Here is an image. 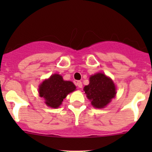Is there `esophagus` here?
I'll use <instances>...</instances> for the list:
<instances>
[{"mask_svg":"<svg viewBox=\"0 0 152 152\" xmlns=\"http://www.w3.org/2000/svg\"><path fill=\"white\" fill-rule=\"evenodd\" d=\"M76 85L78 86V87H82V82H80V81H77V82H76Z\"/></svg>","mask_w":152,"mask_h":152,"instance_id":"34e87169","label":"esophagus"}]
</instances>
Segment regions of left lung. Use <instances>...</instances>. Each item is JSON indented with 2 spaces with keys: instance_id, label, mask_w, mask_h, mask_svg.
Listing matches in <instances>:
<instances>
[{
  "instance_id": "obj_1",
  "label": "left lung",
  "mask_w": 152,
  "mask_h": 152,
  "mask_svg": "<svg viewBox=\"0 0 152 152\" xmlns=\"http://www.w3.org/2000/svg\"><path fill=\"white\" fill-rule=\"evenodd\" d=\"M87 97L96 108H103L108 104L116 94L113 81L104 73H99L90 76V84L84 88Z\"/></svg>"
}]
</instances>
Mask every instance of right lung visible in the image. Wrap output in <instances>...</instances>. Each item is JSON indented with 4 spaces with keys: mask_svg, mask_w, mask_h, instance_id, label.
Returning <instances> with one entry per match:
<instances>
[{
    "mask_svg": "<svg viewBox=\"0 0 152 152\" xmlns=\"http://www.w3.org/2000/svg\"><path fill=\"white\" fill-rule=\"evenodd\" d=\"M75 90L76 86L73 82L64 81L60 75L54 74L39 86V93L40 97L45 99L48 106L57 108L67 95Z\"/></svg>",
    "mask_w": 152,
    "mask_h": 152,
    "instance_id": "add662e5",
    "label": "right lung"
}]
</instances>
